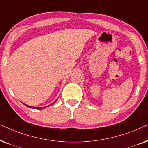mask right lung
Wrapping results in <instances>:
<instances>
[{
  "label": "right lung",
  "instance_id": "1",
  "mask_svg": "<svg viewBox=\"0 0 148 148\" xmlns=\"http://www.w3.org/2000/svg\"><path fill=\"white\" fill-rule=\"evenodd\" d=\"M54 103H53L52 104H53ZM52 104H51V105H52ZM25 106H26L27 107H29V108H34V109H38V110H40V109H43V108H46V107H47V106H45V107H43V108H37V107H32V106H27V105H25V104H24ZM51 105H49V106H51Z\"/></svg>",
  "mask_w": 148,
  "mask_h": 148
}]
</instances>
